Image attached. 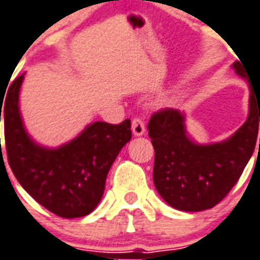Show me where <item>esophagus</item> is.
<instances>
[{"label": "esophagus", "instance_id": "1", "mask_svg": "<svg viewBox=\"0 0 260 260\" xmlns=\"http://www.w3.org/2000/svg\"><path fill=\"white\" fill-rule=\"evenodd\" d=\"M132 134L135 136H141L145 134V122L141 118H135L132 121Z\"/></svg>", "mask_w": 260, "mask_h": 260}]
</instances>
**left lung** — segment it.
Here are the masks:
<instances>
[{"mask_svg":"<svg viewBox=\"0 0 260 260\" xmlns=\"http://www.w3.org/2000/svg\"><path fill=\"white\" fill-rule=\"evenodd\" d=\"M241 63L235 61L232 67L249 83V115L230 139L211 145L194 143L187 138L184 115L173 108L160 110L150 117L148 129L155 149V187L176 210L196 212L217 206L237 184L255 150L260 87L252 86Z\"/></svg>","mask_w":260,"mask_h":260,"instance_id":"1","label":"left lung"}]
</instances>
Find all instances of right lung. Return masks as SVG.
<instances>
[{
  "instance_id": "1",
  "label": "right lung",
  "mask_w": 260,
  "mask_h": 260,
  "mask_svg": "<svg viewBox=\"0 0 260 260\" xmlns=\"http://www.w3.org/2000/svg\"><path fill=\"white\" fill-rule=\"evenodd\" d=\"M22 80L23 74L0 95V122L3 117L11 170L19 184L50 212L61 218L84 217L100 203L107 174L132 138L131 121L118 125L97 121L60 148L39 146L26 134L19 112Z\"/></svg>"
}]
</instances>
